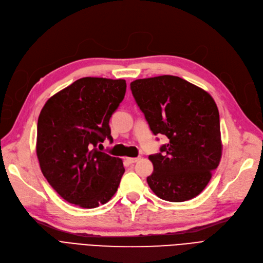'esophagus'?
Here are the masks:
<instances>
[{"mask_svg": "<svg viewBox=\"0 0 263 263\" xmlns=\"http://www.w3.org/2000/svg\"><path fill=\"white\" fill-rule=\"evenodd\" d=\"M139 159H140V157H129V158H127V160H128L129 164H134V162L138 161Z\"/></svg>", "mask_w": 263, "mask_h": 263, "instance_id": "34e87169", "label": "esophagus"}]
</instances>
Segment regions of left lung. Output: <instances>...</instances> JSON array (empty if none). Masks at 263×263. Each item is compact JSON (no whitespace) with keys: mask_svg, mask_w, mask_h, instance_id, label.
Returning <instances> with one entry per match:
<instances>
[{"mask_svg":"<svg viewBox=\"0 0 263 263\" xmlns=\"http://www.w3.org/2000/svg\"><path fill=\"white\" fill-rule=\"evenodd\" d=\"M137 105L149 129L168 143L149 155L154 171L146 178L153 193L170 202H183L201 193L221 158L220 124L212 96L189 81L164 74L130 83Z\"/></svg>","mask_w":263,"mask_h":263,"instance_id":"left-lung-1","label":"left lung"}]
</instances>
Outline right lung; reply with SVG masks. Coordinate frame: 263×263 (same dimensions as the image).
Wrapping results in <instances>:
<instances>
[{
	"instance_id": "right-lung-1",
	"label": "right lung",
	"mask_w": 263,
	"mask_h": 263,
	"mask_svg": "<svg viewBox=\"0 0 263 263\" xmlns=\"http://www.w3.org/2000/svg\"><path fill=\"white\" fill-rule=\"evenodd\" d=\"M125 92L124 79L85 77L50 97L41 111L36 140L41 170L71 204L97 208L118 191L123 161L96 146L112 140L109 120Z\"/></svg>"
}]
</instances>
